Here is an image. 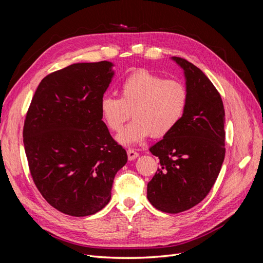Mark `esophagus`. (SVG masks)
<instances>
[{
    "mask_svg": "<svg viewBox=\"0 0 263 263\" xmlns=\"http://www.w3.org/2000/svg\"><path fill=\"white\" fill-rule=\"evenodd\" d=\"M127 156H128L129 160H134V159H136L139 156V154L137 153V151H135L134 149L129 148L128 150H127Z\"/></svg>",
    "mask_w": 263,
    "mask_h": 263,
    "instance_id": "1",
    "label": "esophagus"
}]
</instances>
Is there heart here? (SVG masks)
Masks as SVG:
<instances>
[{"mask_svg": "<svg viewBox=\"0 0 263 263\" xmlns=\"http://www.w3.org/2000/svg\"><path fill=\"white\" fill-rule=\"evenodd\" d=\"M187 103L189 91L182 81L138 69L119 85V98H103L101 114L109 130L119 132L133 110L135 119L117 137L122 144L133 145L150 135L162 137L172 132L184 115Z\"/></svg>", "mask_w": 263, "mask_h": 263, "instance_id": "1", "label": "heart"}]
</instances>
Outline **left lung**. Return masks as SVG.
<instances>
[{"label": "left lung", "mask_w": 263, "mask_h": 263, "mask_svg": "<svg viewBox=\"0 0 263 263\" xmlns=\"http://www.w3.org/2000/svg\"><path fill=\"white\" fill-rule=\"evenodd\" d=\"M184 70L189 103L178 126L149 150L159 168L147 185L149 202L177 214L194 208L210 193L225 158V109L220 94L203 71L173 57Z\"/></svg>", "instance_id": "left-lung-1"}]
</instances>
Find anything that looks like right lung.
I'll return each mask as SVG.
<instances>
[{
    "instance_id": "right-lung-1",
    "label": "right lung",
    "mask_w": 263,
    "mask_h": 263,
    "mask_svg": "<svg viewBox=\"0 0 263 263\" xmlns=\"http://www.w3.org/2000/svg\"><path fill=\"white\" fill-rule=\"evenodd\" d=\"M108 61L74 63L46 76L31 99L23 141L30 176L53 209L83 217L109 202L127 162L102 121L101 101L113 77Z\"/></svg>"
}]
</instances>
